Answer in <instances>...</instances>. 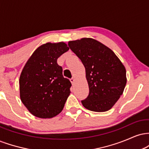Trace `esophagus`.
Segmentation results:
<instances>
[{"label":"esophagus","instance_id":"esophagus-1","mask_svg":"<svg viewBox=\"0 0 149 149\" xmlns=\"http://www.w3.org/2000/svg\"><path fill=\"white\" fill-rule=\"evenodd\" d=\"M70 80H71V83H72V84L73 85V84H74V83H75V80H76V78H75L74 77H72V78H71V79H70Z\"/></svg>","mask_w":149,"mask_h":149}]
</instances>
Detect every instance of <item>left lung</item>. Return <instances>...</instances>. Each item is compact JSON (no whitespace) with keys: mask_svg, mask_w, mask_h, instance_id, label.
I'll list each match as a JSON object with an SVG mask.
<instances>
[{"mask_svg":"<svg viewBox=\"0 0 149 149\" xmlns=\"http://www.w3.org/2000/svg\"><path fill=\"white\" fill-rule=\"evenodd\" d=\"M85 69L89 95L81 101L85 109L95 112L110 110L123 95L127 83L126 69L107 46L91 38L69 41Z\"/></svg>","mask_w":149,"mask_h":149,"instance_id":"obj_1","label":"left lung"}]
</instances>
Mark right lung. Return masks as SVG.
I'll use <instances>...</instances> for the list:
<instances>
[{
	"instance_id": "right-lung-1",
	"label": "right lung",
	"mask_w": 149,
	"mask_h": 149,
	"mask_svg": "<svg viewBox=\"0 0 149 149\" xmlns=\"http://www.w3.org/2000/svg\"><path fill=\"white\" fill-rule=\"evenodd\" d=\"M69 47L64 42L39 46L26 61L19 80L20 100L32 115L52 118L60 113L71 93V83L57 61Z\"/></svg>"
}]
</instances>
